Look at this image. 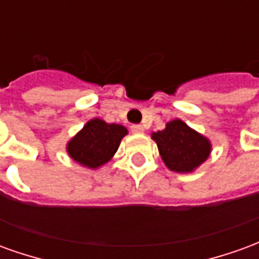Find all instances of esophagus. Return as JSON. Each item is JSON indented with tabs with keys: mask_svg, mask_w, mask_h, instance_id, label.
<instances>
[{
	"mask_svg": "<svg viewBox=\"0 0 259 259\" xmlns=\"http://www.w3.org/2000/svg\"><path fill=\"white\" fill-rule=\"evenodd\" d=\"M130 130H132L133 133H143V132H144V127H143L141 124H132V126H130Z\"/></svg>",
	"mask_w": 259,
	"mask_h": 259,
	"instance_id": "1",
	"label": "esophagus"
}]
</instances>
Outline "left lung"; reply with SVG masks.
<instances>
[{
	"label": "left lung",
	"instance_id": "1",
	"mask_svg": "<svg viewBox=\"0 0 259 259\" xmlns=\"http://www.w3.org/2000/svg\"><path fill=\"white\" fill-rule=\"evenodd\" d=\"M152 139L157 143L165 165L179 174L191 172L211 152L209 141L179 119L166 123V129L162 132L152 133Z\"/></svg>",
	"mask_w": 259,
	"mask_h": 259
}]
</instances>
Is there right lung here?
<instances>
[{"label":"right lung","instance_id":"right-lung-1","mask_svg":"<svg viewBox=\"0 0 259 259\" xmlns=\"http://www.w3.org/2000/svg\"><path fill=\"white\" fill-rule=\"evenodd\" d=\"M126 135L127 130L120 124L93 119L69 141L68 152L76 162L87 168H98L112 158Z\"/></svg>","mask_w":259,"mask_h":259}]
</instances>
